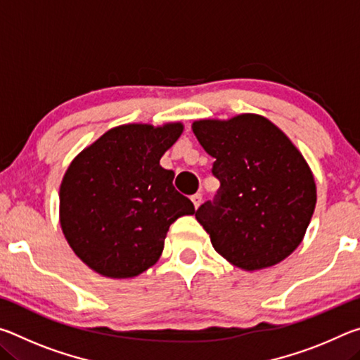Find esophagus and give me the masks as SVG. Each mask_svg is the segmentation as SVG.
<instances>
[{
  "instance_id": "34e87169",
  "label": "esophagus",
  "mask_w": 360,
  "mask_h": 360,
  "mask_svg": "<svg viewBox=\"0 0 360 360\" xmlns=\"http://www.w3.org/2000/svg\"><path fill=\"white\" fill-rule=\"evenodd\" d=\"M192 203H193V206H195V210L198 208L200 205H202V193H195V195H192Z\"/></svg>"
}]
</instances>
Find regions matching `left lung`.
<instances>
[{"mask_svg":"<svg viewBox=\"0 0 360 360\" xmlns=\"http://www.w3.org/2000/svg\"><path fill=\"white\" fill-rule=\"evenodd\" d=\"M195 136L216 158L221 188L195 212L212 248L255 271L279 264L303 241L316 206V182L302 152L259 114L200 119Z\"/></svg>","mask_w":360,"mask_h":360,"instance_id":"1","label":"left lung"}]
</instances>
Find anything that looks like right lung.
Returning <instances> with one entry per match:
<instances>
[{
    "mask_svg": "<svg viewBox=\"0 0 360 360\" xmlns=\"http://www.w3.org/2000/svg\"><path fill=\"white\" fill-rule=\"evenodd\" d=\"M184 125L114 127L72 158L60 186V225L72 251L100 275L127 279L160 259L176 219L195 214L160 158Z\"/></svg>",
    "mask_w": 360,
    "mask_h": 360,
    "instance_id": "add662e5",
    "label": "right lung"
}]
</instances>
